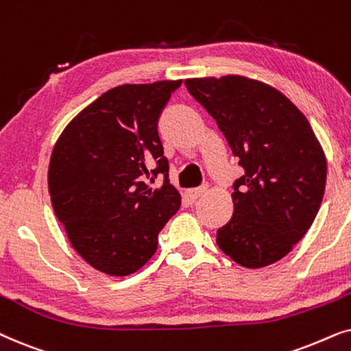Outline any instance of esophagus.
Masks as SVG:
<instances>
[{
  "instance_id": "esophagus-1",
  "label": "esophagus",
  "mask_w": 351,
  "mask_h": 351,
  "mask_svg": "<svg viewBox=\"0 0 351 351\" xmlns=\"http://www.w3.org/2000/svg\"><path fill=\"white\" fill-rule=\"evenodd\" d=\"M205 189L207 188H194V189H186L184 191V195H186V199L189 200V202H195V200H197L200 195H202L204 193H205Z\"/></svg>"
}]
</instances>
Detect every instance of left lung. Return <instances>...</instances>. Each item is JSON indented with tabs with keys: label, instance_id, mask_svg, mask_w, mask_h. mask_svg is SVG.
Wrapping results in <instances>:
<instances>
[{
	"label": "left lung",
	"instance_id": "1",
	"mask_svg": "<svg viewBox=\"0 0 351 351\" xmlns=\"http://www.w3.org/2000/svg\"><path fill=\"white\" fill-rule=\"evenodd\" d=\"M184 85L245 171L232 217L217 231L219 250L244 268L276 263L310 230L324 195L328 160L310 121L276 88L242 75Z\"/></svg>",
	"mask_w": 351,
	"mask_h": 351
}]
</instances>
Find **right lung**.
Wrapping results in <instances>:
<instances>
[{
  "instance_id": "add662e5",
  "label": "right lung",
  "mask_w": 351,
  "mask_h": 351,
  "mask_svg": "<svg viewBox=\"0 0 351 351\" xmlns=\"http://www.w3.org/2000/svg\"><path fill=\"white\" fill-rule=\"evenodd\" d=\"M181 80L120 85L69 121L51 154L48 189L70 245L93 268L128 276L157 250L158 231L178 212L157 123ZM158 168L150 170L153 162ZM166 178L152 190L145 180Z\"/></svg>"
}]
</instances>
